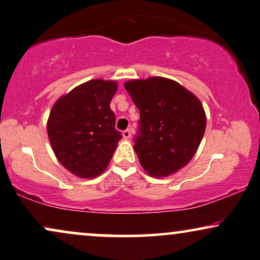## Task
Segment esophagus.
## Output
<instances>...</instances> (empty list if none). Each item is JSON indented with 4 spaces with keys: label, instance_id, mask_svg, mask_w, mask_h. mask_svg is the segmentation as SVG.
<instances>
[{
    "label": "esophagus",
    "instance_id": "obj_1",
    "mask_svg": "<svg viewBox=\"0 0 260 260\" xmlns=\"http://www.w3.org/2000/svg\"><path fill=\"white\" fill-rule=\"evenodd\" d=\"M122 136H123L124 139H129V138H131V131L129 129H124L122 132Z\"/></svg>",
    "mask_w": 260,
    "mask_h": 260
}]
</instances>
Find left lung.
<instances>
[{"label":"left lung","mask_w":260,"mask_h":260,"mask_svg":"<svg viewBox=\"0 0 260 260\" xmlns=\"http://www.w3.org/2000/svg\"><path fill=\"white\" fill-rule=\"evenodd\" d=\"M140 112L134 150L153 177L175 174L191 160L206 131L202 103L179 83L162 77L124 83Z\"/></svg>","instance_id":"1"}]
</instances>
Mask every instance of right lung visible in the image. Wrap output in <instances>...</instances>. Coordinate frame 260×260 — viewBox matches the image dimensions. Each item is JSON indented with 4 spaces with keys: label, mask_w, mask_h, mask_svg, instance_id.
Segmentation results:
<instances>
[{
    "label": "right lung",
    "mask_w": 260,
    "mask_h": 260,
    "mask_svg": "<svg viewBox=\"0 0 260 260\" xmlns=\"http://www.w3.org/2000/svg\"><path fill=\"white\" fill-rule=\"evenodd\" d=\"M117 84L92 79L61 96L52 107L47 134L55 157L72 174L92 178L106 170L117 143L110 101Z\"/></svg>",
    "instance_id": "add662e5"
}]
</instances>
